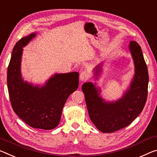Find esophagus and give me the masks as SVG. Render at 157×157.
Masks as SVG:
<instances>
[{
  "label": "esophagus",
  "instance_id": "esophagus-1",
  "mask_svg": "<svg viewBox=\"0 0 157 157\" xmlns=\"http://www.w3.org/2000/svg\"><path fill=\"white\" fill-rule=\"evenodd\" d=\"M89 78V73L86 71H82L79 75V79L82 82L85 81Z\"/></svg>",
  "mask_w": 157,
  "mask_h": 157
}]
</instances>
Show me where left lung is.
<instances>
[{
  "mask_svg": "<svg viewBox=\"0 0 157 157\" xmlns=\"http://www.w3.org/2000/svg\"><path fill=\"white\" fill-rule=\"evenodd\" d=\"M129 49L135 63L136 74L130 89L122 98L108 103L98 96V89L92 83H84L82 88L89 117L103 133H113L126 127L141 113L145 105L148 93L147 67L141 47L136 41L130 42ZM97 68L96 73H98L101 66Z\"/></svg>",
  "mask_w": 157,
  "mask_h": 157,
  "instance_id": "obj_1",
  "label": "left lung"
}]
</instances>
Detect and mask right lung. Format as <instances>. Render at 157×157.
I'll return each mask as SVG.
<instances>
[{
  "mask_svg": "<svg viewBox=\"0 0 157 157\" xmlns=\"http://www.w3.org/2000/svg\"><path fill=\"white\" fill-rule=\"evenodd\" d=\"M35 36L24 37L14 45L7 68V88L12 109L19 118L31 127L51 130L59 125L64 104L78 88L79 74H56L41 88L24 82L20 73L22 47Z\"/></svg>",
  "mask_w": 157,
  "mask_h": 157,
  "instance_id": "add662e5",
  "label": "right lung"
}]
</instances>
